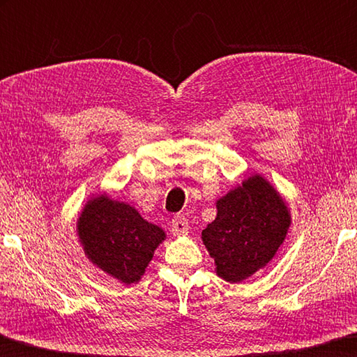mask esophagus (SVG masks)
<instances>
[{
  "instance_id": "obj_1",
  "label": "esophagus",
  "mask_w": 357,
  "mask_h": 357,
  "mask_svg": "<svg viewBox=\"0 0 357 357\" xmlns=\"http://www.w3.org/2000/svg\"><path fill=\"white\" fill-rule=\"evenodd\" d=\"M171 229H172L174 236H183V234H188V231H190L188 221H186V218L182 217V215H177V217H174V220H172Z\"/></svg>"
}]
</instances>
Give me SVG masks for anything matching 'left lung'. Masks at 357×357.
<instances>
[{
    "label": "left lung",
    "instance_id": "obj_1",
    "mask_svg": "<svg viewBox=\"0 0 357 357\" xmlns=\"http://www.w3.org/2000/svg\"><path fill=\"white\" fill-rule=\"evenodd\" d=\"M217 218L202 231L215 272L241 283L264 268L282 247L293 223L288 202L261 174H251L215 202Z\"/></svg>",
    "mask_w": 357,
    "mask_h": 357
}]
</instances>
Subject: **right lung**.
Returning <instances> with one entry per match:
<instances>
[{
    "mask_svg": "<svg viewBox=\"0 0 357 357\" xmlns=\"http://www.w3.org/2000/svg\"><path fill=\"white\" fill-rule=\"evenodd\" d=\"M75 231L86 259L123 284L142 280L155 250L166 241L160 226L149 223L136 207L107 192L93 195L85 202Z\"/></svg>",
    "mask_w": 357,
    "mask_h": 357,
    "instance_id": "right-lung-1",
    "label": "right lung"
}]
</instances>
